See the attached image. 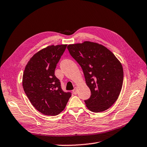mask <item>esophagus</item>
<instances>
[{"mask_svg": "<svg viewBox=\"0 0 147 147\" xmlns=\"http://www.w3.org/2000/svg\"><path fill=\"white\" fill-rule=\"evenodd\" d=\"M73 92L74 94H77V88H75L73 90Z\"/></svg>", "mask_w": 147, "mask_h": 147, "instance_id": "esophagus-1", "label": "esophagus"}]
</instances>
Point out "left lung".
<instances>
[{"label":"left lung","instance_id":"left-lung-1","mask_svg":"<svg viewBox=\"0 0 147 147\" xmlns=\"http://www.w3.org/2000/svg\"><path fill=\"white\" fill-rule=\"evenodd\" d=\"M70 54L83 71L91 96L86 107L94 113L108 110L117 100L123 81L122 64L102 44L90 41L69 44Z\"/></svg>","mask_w":147,"mask_h":147}]
</instances>
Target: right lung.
Listing matches in <instances>:
<instances>
[{"instance_id":"right-lung-1","label":"right lung","mask_w":147,"mask_h":147,"mask_svg":"<svg viewBox=\"0 0 147 147\" xmlns=\"http://www.w3.org/2000/svg\"><path fill=\"white\" fill-rule=\"evenodd\" d=\"M67 44L51 45L30 58L25 67L22 86L30 103L37 111L48 116L59 115L65 108L71 93L61 88L54 75L57 63Z\"/></svg>"}]
</instances>
